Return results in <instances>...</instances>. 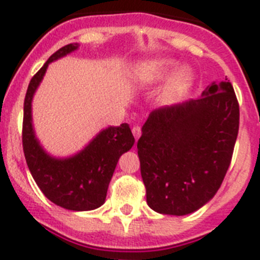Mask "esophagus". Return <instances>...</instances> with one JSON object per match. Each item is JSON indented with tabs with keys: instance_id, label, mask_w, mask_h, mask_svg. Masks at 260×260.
<instances>
[{
	"instance_id": "esophagus-1",
	"label": "esophagus",
	"mask_w": 260,
	"mask_h": 260,
	"mask_svg": "<svg viewBox=\"0 0 260 260\" xmlns=\"http://www.w3.org/2000/svg\"><path fill=\"white\" fill-rule=\"evenodd\" d=\"M132 133L133 136H135L136 141H137V140L140 139V136H141V128H140L139 125H135V127L132 128Z\"/></svg>"
}]
</instances>
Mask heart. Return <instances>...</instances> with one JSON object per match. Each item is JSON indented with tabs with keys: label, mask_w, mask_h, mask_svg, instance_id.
Returning <instances> with one entry per match:
<instances>
[{
	"label": "heart",
	"mask_w": 260,
	"mask_h": 260,
	"mask_svg": "<svg viewBox=\"0 0 260 260\" xmlns=\"http://www.w3.org/2000/svg\"><path fill=\"white\" fill-rule=\"evenodd\" d=\"M177 67V62L170 58H153L140 63L136 67L133 78L137 84L142 86H154L163 81H167L159 92L158 101L163 106H172L185 97L196 83V74L190 67Z\"/></svg>",
	"instance_id": "heart-1"
}]
</instances>
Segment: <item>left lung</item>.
<instances>
[{"instance_id": "left-lung-1", "label": "left lung", "mask_w": 260, "mask_h": 260, "mask_svg": "<svg viewBox=\"0 0 260 260\" xmlns=\"http://www.w3.org/2000/svg\"><path fill=\"white\" fill-rule=\"evenodd\" d=\"M238 124L240 107L226 79L198 100L151 111L137 142L149 207L182 216L210 202L231 165Z\"/></svg>"}]
</instances>
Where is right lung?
I'll return each instance as SVG.
<instances>
[{
	"label": "right lung",
	"mask_w": 260,
	"mask_h": 260,
	"mask_svg": "<svg viewBox=\"0 0 260 260\" xmlns=\"http://www.w3.org/2000/svg\"><path fill=\"white\" fill-rule=\"evenodd\" d=\"M78 49L76 43L60 48L29 81L24 100L23 151L32 177L48 200L71 211H90L105 203L119 158L135 144L129 125H110L100 131L78 153L54 156L37 139L32 120V101L49 64Z\"/></svg>",
	"instance_id": "1"
}]
</instances>
